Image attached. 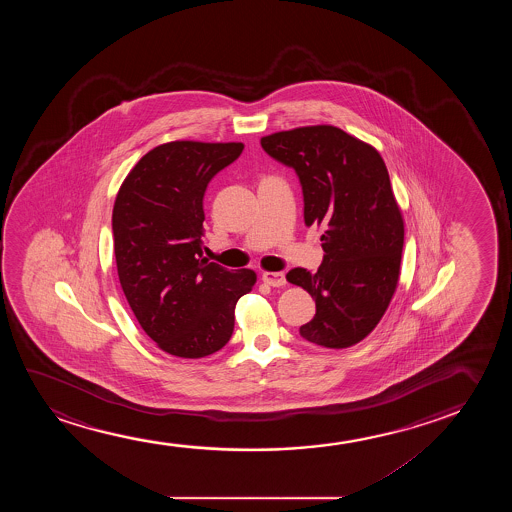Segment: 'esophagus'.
Masks as SVG:
<instances>
[{
	"label": "esophagus",
	"instance_id": "34e87169",
	"mask_svg": "<svg viewBox=\"0 0 512 512\" xmlns=\"http://www.w3.org/2000/svg\"><path fill=\"white\" fill-rule=\"evenodd\" d=\"M262 280L267 283L269 287H283L287 280H285V274L283 273H264L262 274Z\"/></svg>",
	"mask_w": 512,
	"mask_h": 512
}]
</instances>
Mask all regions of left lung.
I'll return each mask as SVG.
<instances>
[{"label":"left lung","instance_id":"obj_1","mask_svg":"<svg viewBox=\"0 0 512 512\" xmlns=\"http://www.w3.org/2000/svg\"><path fill=\"white\" fill-rule=\"evenodd\" d=\"M276 161L295 169L304 224L322 229V266L288 271L308 290L316 315L301 336L330 350L350 348L376 329L399 285L404 218L378 150L339 127H295L260 138Z\"/></svg>","mask_w":512,"mask_h":512}]
</instances>
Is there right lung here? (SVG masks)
I'll return each instance as SVG.
<instances>
[{"label": "right lung", "instance_id": "1", "mask_svg": "<svg viewBox=\"0 0 512 512\" xmlns=\"http://www.w3.org/2000/svg\"><path fill=\"white\" fill-rule=\"evenodd\" d=\"M243 143L178 140L136 162L113 204L120 287L136 320L169 355L208 357L229 343L234 308L252 290V269L203 259V197Z\"/></svg>", "mask_w": 512, "mask_h": 512}]
</instances>
